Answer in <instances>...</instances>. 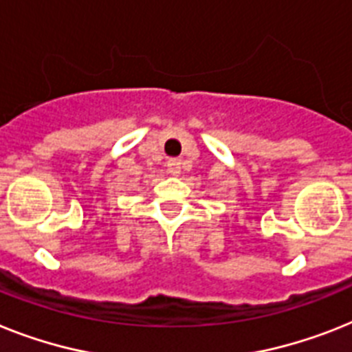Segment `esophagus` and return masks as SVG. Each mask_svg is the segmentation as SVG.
<instances>
[{"mask_svg":"<svg viewBox=\"0 0 352 352\" xmlns=\"http://www.w3.org/2000/svg\"><path fill=\"white\" fill-rule=\"evenodd\" d=\"M167 169L173 176H179L182 173V162L179 160H169V164H167Z\"/></svg>","mask_w":352,"mask_h":352,"instance_id":"obj_1","label":"esophagus"}]
</instances>
